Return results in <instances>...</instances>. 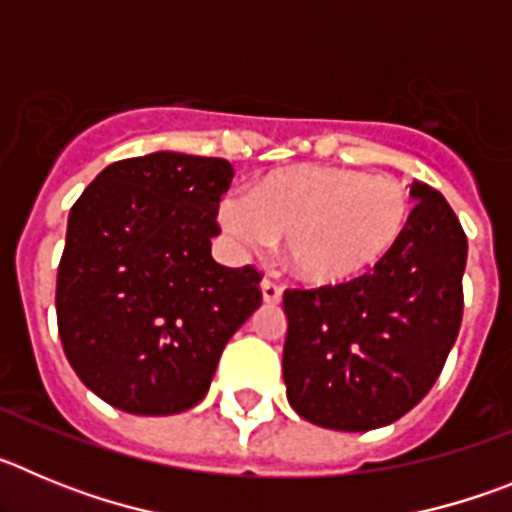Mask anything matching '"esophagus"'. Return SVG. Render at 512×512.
Wrapping results in <instances>:
<instances>
[{
  "instance_id": "esophagus-1",
  "label": "esophagus",
  "mask_w": 512,
  "mask_h": 512,
  "mask_svg": "<svg viewBox=\"0 0 512 512\" xmlns=\"http://www.w3.org/2000/svg\"><path fill=\"white\" fill-rule=\"evenodd\" d=\"M261 297H264V302H269V305H277V302L282 300V287L269 277L261 279Z\"/></svg>"
}]
</instances>
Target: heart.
Masks as SVG:
<instances>
[{
    "label": "heart",
    "instance_id": "b5f03b06",
    "mask_svg": "<svg viewBox=\"0 0 512 512\" xmlns=\"http://www.w3.org/2000/svg\"><path fill=\"white\" fill-rule=\"evenodd\" d=\"M410 194L390 176L338 166H289L264 176L251 200L228 194L217 220L238 246L284 238V261L300 282L336 287L372 274L410 225Z\"/></svg>",
    "mask_w": 512,
    "mask_h": 512
}]
</instances>
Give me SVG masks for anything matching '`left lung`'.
<instances>
[{"label": "left lung", "instance_id": "left-lung-1", "mask_svg": "<svg viewBox=\"0 0 512 512\" xmlns=\"http://www.w3.org/2000/svg\"><path fill=\"white\" fill-rule=\"evenodd\" d=\"M410 194L408 230L372 274L284 292L287 400L320 428L395 423L428 395L459 336L467 235L441 192L413 182Z\"/></svg>", "mask_w": 512, "mask_h": 512}]
</instances>
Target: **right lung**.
<instances>
[{
	"mask_svg": "<svg viewBox=\"0 0 512 512\" xmlns=\"http://www.w3.org/2000/svg\"><path fill=\"white\" fill-rule=\"evenodd\" d=\"M225 158L115 161L69 212L58 333L89 390L133 415H174L210 390L225 343L261 305V274L212 259Z\"/></svg>",
	"mask_w": 512,
	"mask_h": 512,
	"instance_id": "right-lung-1",
	"label": "right lung"
}]
</instances>
